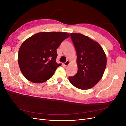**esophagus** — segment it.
Masks as SVG:
<instances>
[{
    "label": "esophagus",
    "mask_w": 126,
    "mask_h": 126,
    "mask_svg": "<svg viewBox=\"0 0 126 126\" xmlns=\"http://www.w3.org/2000/svg\"><path fill=\"white\" fill-rule=\"evenodd\" d=\"M70 62L69 60H67L66 62L64 63H63L64 66V67H66V66H68V65H69V64H70Z\"/></svg>",
    "instance_id": "1"
}]
</instances>
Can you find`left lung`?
I'll list each match as a JSON object with an SVG mask.
<instances>
[{
  "instance_id": "8db88e82",
  "label": "left lung",
  "mask_w": 126,
  "mask_h": 126,
  "mask_svg": "<svg viewBox=\"0 0 126 126\" xmlns=\"http://www.w3.org/2000/svg\"><path fill=\"white\" fill-rule=\"evenodd\" d=\"M70 36L77 53L78 71L69 80L77 88L89 89L104 75L107 64L105 52L99 44L88 36L76 33H71Z\"/></svg>"
}]
</instances>
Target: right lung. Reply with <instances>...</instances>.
<instances>
[{
	"instance_id": "right-lung-1",
	"label": "right lung",
	"mask_w": 126,
	"mask_h": 126,
	"mask_svg": "<svg viewBox=\"0 0 126 126\" xmlns=\"http://www.w3.org/2000/svg\"><path fill=\"white\" fill-rule=\"evenodd\" d=\"M69 37L67 32H41L25 40L18 52L20 69L28 80L35 83L46 81L61 64L56 63L57 49Z\"/></svg>"
}]
</instances>
